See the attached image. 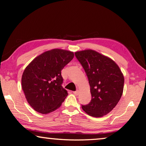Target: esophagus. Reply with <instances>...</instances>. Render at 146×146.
I'll return each mask as SVG.
<instances>
[{
	"instance_id": "esophagus-1",
	"label": "esophagus",
	"mask_w": 146,
	"mask_h": 146,
	"mask_svg": "<svg viewBox=\"0 0 146 146\" xmlns=\"http://www.w3.org/2000/svg\"><path fill=\"white\" fill-rule=\"evenodd\" d=\"M78 93H79L78 90H77V91H74V92H73V94H75V95H76V96H77V95H78Z\"/></svg>"
}]
</instances>
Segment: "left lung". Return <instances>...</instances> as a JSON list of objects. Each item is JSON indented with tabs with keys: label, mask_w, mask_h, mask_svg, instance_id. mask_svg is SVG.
Listing matches in <instances>:
<instances>
[{
	"label": "left lung",
	"mask_w": 146,
	"mask_h": 146,
	"mask_svg": "<svg viewBox=\"0 0 146 146\" xmlns=\"http://www.w3.org/2000/svg\"><path fill=\"white\" fill-rule=\"evenodd\" d=\"M89 80L91 101L82 108L95 117L107 115L120 100L124 78L118 65L107 56L88 49L75 53Z\"/></svg>",
	"instance_id": "left-lung-1"
}]
</instances>
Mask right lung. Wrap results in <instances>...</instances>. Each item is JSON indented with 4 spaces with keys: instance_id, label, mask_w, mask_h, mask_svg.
Returning a JSON list of instances; mask_svg holds the SVG:
<instances>
[{
    "instance_id": "add662e5",
    "label": "right lung",
    "mask_w": 146,
    "mask_h": 146,
    "mask_svg": "<svg viewBox=\"0 0 146 146\" xmlns=\"http://www.w3.org/2000/svg\"><path fill=\"white\" fill-rule=\"evenodd\" d=\"M73 57V52L55 48L37 56L25 68L22 88L36 112L46 114L60 107L68 94L61 86V70Z\"/></svg>"
}]
</instances>
